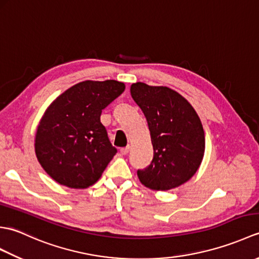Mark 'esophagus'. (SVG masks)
Wrapping results in <instances>:
<instances>
[{"mask_svg":"<svg viewBox=\"0 0 259 259\" xmlns=\"http://www.w3.org/2000/svg\"><path fill=\"white\" fill-rule=\"evenodd\" d=\"M129 150H130V146H126L124 148H121L120 152H121V155H126V153L129 152Z\"/></svg>","mask_w":259,"mask_h":259,"instance_id":"obj_1","label":"esophagus"}]
</instances>
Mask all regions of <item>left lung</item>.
I'll return each instance as SVG.
<instances>
[{
  "mask_svg": "<svg viewBox=\"0 0 259 259\" xmlns=\"http://www.w3.org/2000/svg\"><path fill=\"white\" fill-rule=\"evenodd\" d=\"M130 92L147 119L153 147L151 163L137 171L141 184L155 190L185 184L196 174L205 152V133L195 109L167 87L137 82Z\"/></svg>",
  "mask_w": 259,
  "mask_h": 259,
  "instance_id": "obj_1",
  "label": "left lung"
}]
</instances>
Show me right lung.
<instances>
[{
	"instance_id": "add662e5",
	"label": "right lung",
	"mask_w": 259,
	"mask_h": 259,
	"mask_svg": "<svg viewBox=\"0 0 259 259\" xmlns=\"http://www.w3.org/2000/svg\"><path fill=\"white\" fill-rule=\"evenodd\" d=\"M124 88L115 80H87L49 106L37 125L34 147L38 162L53 180L84 189L101 177L117 149L100 115Z\"/></svg>"
}]
</instances>
